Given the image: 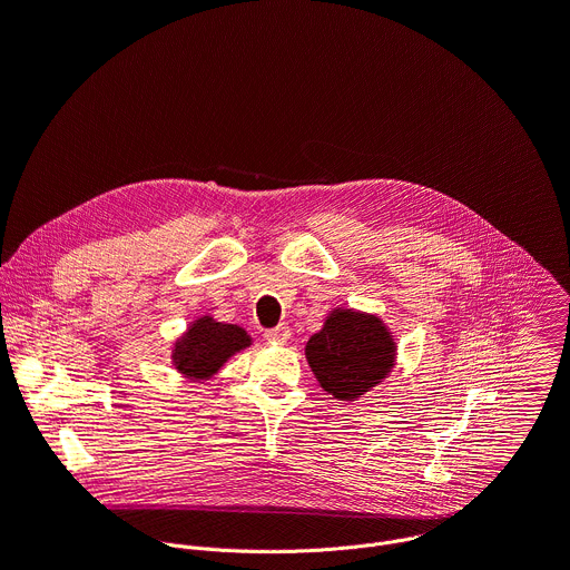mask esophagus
Returning a JSON list of instances; mask_svg holds the SVG:
<instances>
[{
  "label": "esophagus",
  "mask_w": 570,
  "mask_h": 570,
  "mask_svg": "<svg viewBox=\"0 0 570 570\" xmlns=\"http://www.w3.org/2000/svg\"><path fill=\"white\" fill-rule=\"evenodd\" d=\"M264 336H266V341H271V343H286V341L291 338V330L286 327V324H279V327L268 330Z\"/></svg>",
  "instance_id": "esophagus-1"
}]
</instances>
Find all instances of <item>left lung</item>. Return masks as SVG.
<instances>
[{
	"label": "left lung",
	"mask_w": 570,
	"mask_h": 570,
	"mask_svg": "<svg viewBox=\"0 0 570 570\" xmlns=\"http://www.w3.org/2000/svg\"><path fill=\"white\" fill-rule=\"evenodd\" d=\"M394 338L381 317L352 308L330 313L324 327L306 343V361L338 401H354L381 383L394 365Z\"/></svg>",
	"instance_id": "8db88e82"
}]
</instances>
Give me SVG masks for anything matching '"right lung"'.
<instances>
[{
  "instance_id": "1",
  "label": "right lung",
  "mask_w": 570,
  "mask_h": 570,
  "mask_svg": "<svg viewBox=\"0 0 570 570\" xmlns=\"http://www.w3.org/2000/svg\"><path fill=\"white\" fill-rule=\"evenodd\" d=\"M250 336L236 324L203 315L189 324L187 334L176 343L174 365L187 379L205 381L214 376L229 356L250 347Z\"/></svg>"
}]
</instances>
